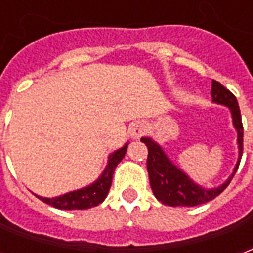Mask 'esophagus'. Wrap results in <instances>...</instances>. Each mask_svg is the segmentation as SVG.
<instances>
[{"label":"esophagus","instance_id":"1","mask_svg":"<svg viewBox=\"0 0 253 253\" xmlns=\"http://www.w3.org/2000/svg\"><path fill=\"white\" fill-rule=\"evenodd\" d=\"M130 132H131V135L134 138L142 137L143 134L146 132V126H145V123H142V122H135L131 126V128H130Z\"/></svg>","mask_w":253,"mask_h":253}]
</instances>
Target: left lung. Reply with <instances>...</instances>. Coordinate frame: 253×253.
Instances as JSON below:
<instances>
[{
  "label": "left lung",
  "instance_id": "8db88e82",
  "mask_svg": "<svg viewBox=\"0 0 253 253\" xmlns=\"http://www.w3.org/2000/svg\"><path fill=\"white\" fill-rule=\"evenodd\" d=\"M211 97L212 101L218 104L228 105L232 111L233 116V125L239 132V161L234 168V172L229 177L228 181L221 187L212 188V190H205L202 187L196 186L195 183L187 177L180 169H177L175 165L167 159V156L163 152L157 143H154L150 138H142V141L148 146V167L149 180L150 187L153 190L154 196L161 203L168 206H196L206 202L211 201L218 196L226 187L230 184V181L239 169L241 156H243V122H241V114L237 99L229 89L223 86L215 80H212L211 84Z\"/></svg>",
  "mask_w": 253,
  "mask_h": 253
}]
</instances>
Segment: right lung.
Wrapping results in <instances>:
<instances>
[{
	"mask_svg": "<svg viewBox=\"0 0 253 253\" xmlns=\"http://www.w3.org/2000/svg\"><path fill=\"white\" fill-rule=\"evenodd\" d=\"M127 150V145L123 148L116 150L115 153H112L108 160V165L105 168L104 173L101 175L99 180L94 181L93 184L89 187H85L83 190L73 191L65 195L57 196V198H43V196H38L41 201H43L47 205L57 207V209H62V210H84V209H89L100 205L104 201L105 196L110 191L111 183H112V175L115 170L116 165L119 164L122 159L125 157Z\"/></svg>",
	"mask_w": 253,
	"mask_h": 253,
	"instance_id": "1",
	"label": "right lung"
}]
</instances>
